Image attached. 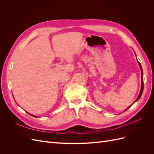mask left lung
Returning a JSON list of instances; mask_svg holds the SVG:
<instances>
[{"label": "left lung", "mask_w": 154, "mask_h": 154, "mask_svg": "<svg viewBox=\"0 0 154 154\" xmlns=\"http://www.w3.org/2000/svg\"><path fill=\"white\" fill-rule=\"evenodd\" d=\"M136 54V53H135ZM137 62H138V60H137ZM138 63H139V67H140V69H141V90H140V92H139V96H138V97H137V99L136 100V101H135L134 103L131 105H130L127 109H126L125 110H124V112L125 111H126L127 110V109H128L130 106H131L132 105H133V104L135 103V102H136L137 101H138L139 100V99L140 98V97L141 96V95H142V94H143V69H142V67H141V64H140V63H139V62H138Z\"/></svg>", "instance_id": "obj_1"}]
</instances>
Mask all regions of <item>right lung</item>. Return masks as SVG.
<instances>
[{
    "mask_svg": "<svg viewBox=\"0 0 154 154\" xmlns=\"http://www.w3.org/2000/svg\"><path fill=\"white\" fill-rule=\"evenodd\" d=\"M31 116H33V117H35V118H37L38 117V116H34V115H32V114H30Z\"/></svg>",
    "mask_w": 154,
    "mask_h": 154,
    "instance_id": "add662e5",
    "label": "right lung"
}]
</instances>
